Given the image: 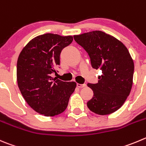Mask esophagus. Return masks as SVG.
<instances>
[{
  "label": "esophagus",
  "mask_w": 146,
  "mask_h": 146,
  "mask_svg": "<svg viewBox=\"0 0 146 146\" xmlns=\"http://www.w3.org/2000/svg\"><path fill=\"white\" fill-rule=\"evenodd\" d=\"M77 86L78 88H84L86 86V83H83V84H80V83H77Z\"/></svg>",
  "instance_id": "1"
}]
</instances>
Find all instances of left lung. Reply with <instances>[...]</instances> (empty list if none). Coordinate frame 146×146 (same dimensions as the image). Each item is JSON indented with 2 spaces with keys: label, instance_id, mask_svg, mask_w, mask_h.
Wrapping results in <instances>:
<instances>
[{
  "label": "left lung",
  "instance_id": "8db88e82",
  "mask_svg": "<svg viewBox=\"0 0 146 146\" xmlns=\"http://www.w3.org/2000/svg\"><path fill=\"white\" fill-rule=\"evenodd\" d=\"M73 38L89 55L92 67L102 70L97 83H88L94 94L88 108L98 115L113 113L123 105L132 88L134 63L129 51L115 38L100 31Z\"/></svg>",
  "mask_w": 146,
  "mask_h": 146
}]
</instances>
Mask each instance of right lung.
Masks as SVG:
<instances>
[{"mask_svg":"<svg viewBox=\"0 0 146 146\" xmlns=\"http://www.w3.org/2000/svg\"><path fill=\"white\" fill-rule=\"evenodd\" d=\"M72 41L70 35L46 33L32 39L20 53L17 62L18 88L27 103L38 113L54 116L67 108L76 83L53 78L52 75L60 65L62 50Z\"/></svg>","mask_w":146,"mask_h":146,"instance_id":"right-lung-1","label":"right lung"}]
</instances>
